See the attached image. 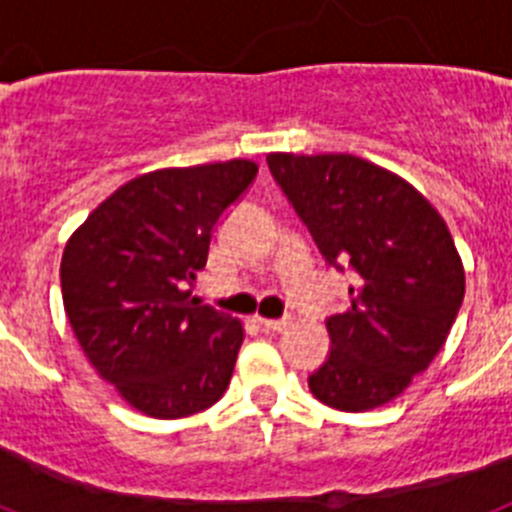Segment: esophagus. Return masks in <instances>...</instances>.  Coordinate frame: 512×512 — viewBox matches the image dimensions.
<instances>
[{
    "instance_id": "esophagus-1",
    "label": "esophagus",
    "mask_w": 512,
    "mask_h": 512,
    "mask_svg": "<svg viewBox=\"0 0 512 512\" xmlns=\"http://www.w3.org/2000/svg\"><path fill=\"white\" fill-rule=\"evenodd\" d=\"M259 325L264 330H274V333H282V330L289 328V318H279V320H271V318H259Z\"/></svg>"
}]
</instances>
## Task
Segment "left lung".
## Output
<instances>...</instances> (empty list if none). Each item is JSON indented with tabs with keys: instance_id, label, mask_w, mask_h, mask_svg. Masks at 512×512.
Instances as JSON below:
<instances>
[{
	"instance_id": "obj_1",
	"label": "left lung",
	"mask_w": 512,
	"mask_h": 512,
	"mask_svg": "<svg viewBox=\"0 0 512 512\" xmlns=\"http://www.w3.org/2000/svg\"><path fill=\"white\" fill-rule=\"evenodd\" d=\"M323 259L356 284L328 318L330 354L307 384L328 408L364 413L395 400L446 343L464 300V266L423 194L351 153H269Z\"/></svg>"
}]
</instances>
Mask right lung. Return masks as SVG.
Here are the masks:
<instances>
[{"label":"right lung","mask_w":512,"mask_h":512,"mask_svg":"<svg viewBox=\"0 0 512 512\" xmlns=\"http://www.w3.org/2000/svg\"><path fill=\"white\" fill-rule=\"evenodd\" d=\"M256 171L233 158L143 174L110 194L63 248V307L76 341L143 415L187 418L228 390L243 325L192 297V284L217 220Z\"/></svg>","instance_id":"right-lung-1"}]
</instances>
